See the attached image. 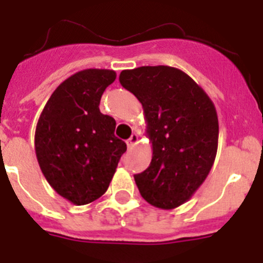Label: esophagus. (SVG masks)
<instances>
[{
	"label": "esophagus",
	"mask_w": 263,
	"mask_h": 263,
	"mask_svg": "<svg viewBox=\"0 0 263 263\" xmlns=\"http://www.w3.org/2000/svg\"><path fill=\"white\" fill-rule=\"evenodd\" d=\"M138 140H139V136L136 135V134H132V136L127 140V145H128V148H132L134 145L138 144Z\"/></svg>",
	"instance_id": "obj_1"
}]
</instances>
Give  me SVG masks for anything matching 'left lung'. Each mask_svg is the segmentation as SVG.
<instances>
[{
    "instance_id": "obj_1",
    "label": "left lung",
    "mask_w": 263,
    "mask_h": 263,
    "mask_svg": "<svg viewBox=\"0 0 263 263\" xmlns=\"http://www.w3.org/2000/svg\"><path fill=\"white\" fill-rule=\"evenodd\" d=\"M119 81L142 103L152 143L148 168L134 175L136 186L152 206L175 209L193 196L214 164L215 107L189 74L167 65L123 70Z\"/></svg>"
}]
</instances>
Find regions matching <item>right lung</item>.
Returning <instances> with one entry per match:
<instances>
[{"label":"right lung","instance_id":"obj_1","mask_svg":"<svg viewBox=\"0 0 263 263\" xmlns=\"http://www.w3.org/2000/svg\"><path fill=\"white\" fill-rule=\"evenodd\" d=\"M115 70L84 69L56 88L40 115L34 148L53 190L83 206L107 191L127 144L115 136L116 121L99 109Z\"/></svg>","mask_w":263,"mask_h":263}]
</instances>
